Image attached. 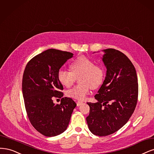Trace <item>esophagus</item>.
Listing matches in <instances>:
<instances>
[{
  "instance_id": "esophagus-1",
  "label": "esophagus",
  "mask_w": 154,
  "mask_h": 154,
  "mask_svg": "<svg viewBox=\"0 0 154 154\" xmlns=\"http://www.w3.org/2000/svg\"><path fill=\"white\" fill-rule=\"evenodd\" d=\"M83 103V102H80V101H78V102H77V106H80L81 104H82Z\"/></svg>"
}]
</instances>
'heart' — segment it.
<instances>
[{
  "mask_svg": "<svg viewBox=\"0 0 154 154\" xmlns=\"http://www.w3.org/2000/svg\"><path fill=\"white\" fill-rule=\"evenodd\" d=\"M72 71L60 69L57 73V79L62 85L70 87L79 78V85L66 91V95L72 98L83 100L90 92L91 88L97 89L101 86L105 70L100 64H95L92 59L84 56L75 59L70 64Z\"/></svg>",
  "mask_w": 154,
  "mask_h": 154,
  "instance_id": "obj_1",
  "label": "heart"
}]
</instances>
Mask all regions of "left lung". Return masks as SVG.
I'll use <instances>...</instances> for the list:
<instances>
[{
    "mask_svg": "<svg viewBox=\"0 0 154 154\" xmlns=\"http://www.w3.org/2000/svg\"><path fill=\"white\" fill-rule=\"evenodd\" d=\"M106 76L95 95L97 102H88L86 118L93 134L106 136L116 132L129 120L137 102L138 83L136 69L125 54L116 49L103 50Z\"/></svg>",
    "mask_w": 154,
    "mask_h": 154,
    "instance_id": "8db88e82",
    "label": "left lung"
}]
</instances>
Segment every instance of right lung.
<instances>
[{"label": "right lung", "instance_id": "1", "mask_svg": "<svg viewBox=\"0 0 154 154\" xmlns=\"http://www.w3.org/2000/svg\"><path fill=\"white\" fill-rule=\"evenodd\" d=\"M73 55L48 49L32 58L25 68L22 93L29 120L37 131L47 137L66 129L77 106L72 98H63V86L57 79L59 69ZM54 97L62 98L60 104L53 102Z\"/></svg>", "mask_w": 154, "mask_h": 154}]
</instances>
